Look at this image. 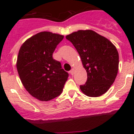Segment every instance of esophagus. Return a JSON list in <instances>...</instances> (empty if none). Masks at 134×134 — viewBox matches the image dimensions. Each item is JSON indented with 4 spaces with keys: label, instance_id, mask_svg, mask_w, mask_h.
Instances as JSON below:
<instances>
[{
    "label": "esophagus",
    "instance_id": "34e87169",
    "mask_svg": "<svg viewBox=\"0 0 134 134\" xmlns=\"http://www.w3.org/2000/svg\"><path fill=\"white\" fill-rule=\"evenodd\" d=\"M70 74H72V75H74V69H72L70 71Z\"/></svg>",
    "mask_w": 134,
    "mask_h": 134
}]
</instances>
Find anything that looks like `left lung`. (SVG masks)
I'll use <instances>...</instances> for the list:
<instances>
[{
    "instance_id": "8db88e82",
    "label": "left lung",
    "mask_w": 134,
    "mask_h": 134,
    "mask_svg": "<svg viewBox=\"0 0 134 134\" xmlns=\"http://www.w3.org/2000/svg\"><path fill=\"white\" fill-rule=\"evenodd\" d=\"M77 50L87 80L80 88L85 94L97 97L114 82L119 70V54L115 46L93 30H79L66 35Z\"/></svg>"
}]
</instances>
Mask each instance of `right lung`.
<instances>
[{"mask_svg":"<svg viewBox=\"0 0 134 134\" xmlns=\"http://www.w3.org/2000/svg\"><path fill=\"white\" fill-rule=\"evenodd\" d=\"M64 35L42 31L27 39L21 46L16 69L28 93L41 101H48L60 95L68 74L52 54Z\"/></svg>","mask_w":134,"mask_h":134,"instance_id":"add662e5","label":"right lung"}]
</instances>
